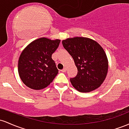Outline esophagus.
Listing matches in <instances>:
<instances>
[{
  "label": "esophagus",
  "mask_w": 129,
  "mask_h": 129,
  "mask_svg": "<svg viewBox=\"0 0 129 129\" xmlns=\"http://www.w3.org/2000/svg\"><path fill=\"white\" fill-rule=\"evenodd\" d=\"M66 71H67V69L66 68H63V69H62L61 70V72H65Z\"/></svg>",
  "instance_id": "1"
}]
</instances>
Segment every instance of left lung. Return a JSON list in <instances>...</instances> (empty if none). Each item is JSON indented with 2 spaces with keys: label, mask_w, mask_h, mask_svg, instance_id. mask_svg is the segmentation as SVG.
<instances>
[{
  "label": "left lung",
  "mask_w": 129,
  "mask_h": 129,
  "mask_svg": "<svg viewBox=\"0 0 129 129\" xmlns=\"http://www.w3.org/2000/svg\"><path fill=\"white\" fill-rule=\"evenodd\" d=\"M64 48L73 58L77 74L70 81L81 92L92 91L99 88L108 72V59L103 48L90 38L75 37L62 41Z\"/></svg>",
  "instance_id": "8db88e82"
}]
</instances>
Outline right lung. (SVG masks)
Here are the masks:
<instances>
[{
  "label": "right lung",
  "instance_id": "add662e5",
  "mask_svg": "<svg viewBox=\"0 0 129 129\" xmlns=\"http://www.w3.org/2000/svg\"><path fill=\"white\" fill-rule=\"evenodd\" d=\"M60 43V40L40 38L22 52L18 61V72L26 86L38 90L47 87L52 82L58 70L52 55Z\"/></svg>",
  "mask_w": 129,
  "mask_h": 129
}]
</instances>
